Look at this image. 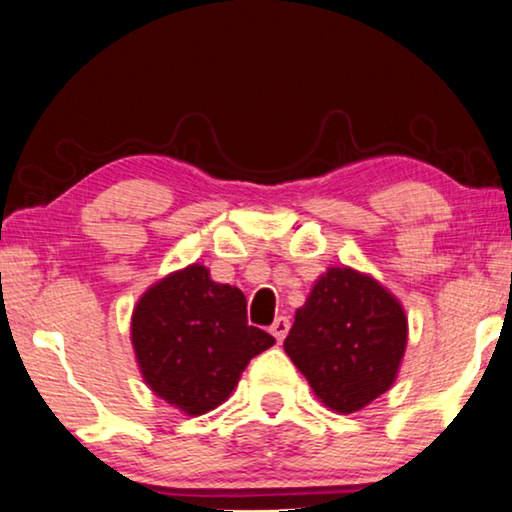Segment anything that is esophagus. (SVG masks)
<instances>
[{"label":"esophagus","mask_w":512,"mask_h":512,"mask_svg":"<svg viewBox=\"0 0 512 512\" xmlns=\"http://www.w3.org/2000/svg\"><path fill=\"white\" fill-rule=\"evenodd\" d=\"M287 331H290V320H287L285 315H280V318L273 320V325H271V334L276 336V341H278V343L283 341V338L287 336Z\"/></svg>","instance_id":"obj_1"}]
</instances>
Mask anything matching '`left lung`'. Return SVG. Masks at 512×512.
I'll return each instance as SVG.
<instances>
[{"instance_id": "left-lung-1", "label": "left lung", "mask_w": 512, "mask_h": 512, "mask_svg": "<svg viewBox=\"0 0 512 512\" xmlns=\"http://www.w3.org/2000/svg\"><path fill=\"white\" fill-rule=\"evenodd\" d=\"M406 336L403 308L383 285L334 266L294 315L283 348L329 408L355 413L390 390Z\"/></svg>"}]
</instances>
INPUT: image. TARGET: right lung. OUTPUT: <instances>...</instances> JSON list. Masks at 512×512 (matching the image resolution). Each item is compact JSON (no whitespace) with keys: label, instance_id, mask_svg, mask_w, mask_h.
Masks as SVG:
<instances>
[{"label":"right lung","instance_id":"right-lung-1","mask_svg":"<svg viewBox=\"0 0 512 512\" xmlns=\"http://www.w3.org/2000/svg\"><path fill=\"white\" fill-rule=\"evenodd\" d=\"M132 343L150 390L187 415H204L276 338L248 325L239 287L213 283L208 269L192 264L143 294L132 315Z\"/></svg>","mask_w":512,"mask_h":512}]
</instances>
